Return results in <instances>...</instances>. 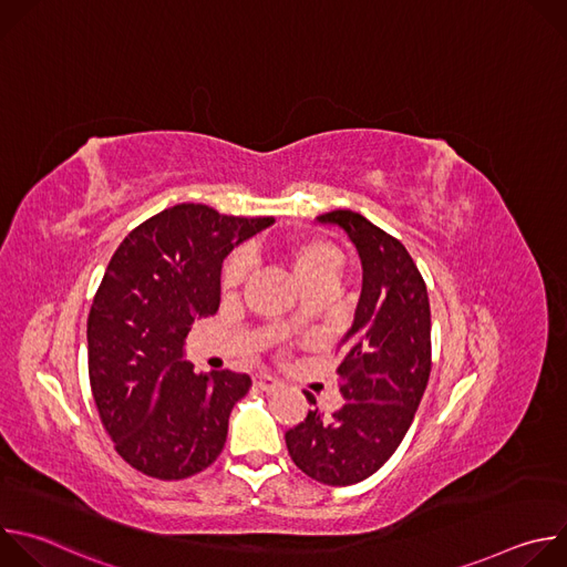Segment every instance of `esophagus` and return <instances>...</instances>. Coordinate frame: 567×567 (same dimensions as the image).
<instances>
[{"instance_id":"34e87169","label":"esophagus","mask_w":567,"mask_h":567,"mask_svg":"<svg viewBox=\"0 0 567 567\" xmlns=\"http://www.w3.org/2000/svg\"><path fill=\"white\" fill-rule=\"evenodd\" d=\"M254 385H256L258 390H262V392H276L282 383H280L278 379L269 377V374H258V377L254 379Z\"/></svg>"}]
</instances>
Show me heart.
Listing matches in <instances>:
<instances>
[{
    "label": "heart",
    "mask_w": 567,
    "mask_h": 567,
    "mask_svg": "<svg viewBox=\"0 0 567 567\" xmlns=\"http://www.w3.org/2000/svg\"><path fill=\"white\" fill-rule=\"evenodd\" d=\"M278 256L291 267L298 285L307 291L311 287H328L343 262L334 241L326 237H300L278 247ZM249 274V256L245 251L230 254L221 265L219 285L226 296L235 293Z\"/></svg>",
    "instance_id": "obj_1"
}]
</instances>
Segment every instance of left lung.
<instances>
[{
  "mask_svg": "<svg viewBox=\"0 0 567 567\" xmlns=\"http://www.w3.org/2000/svg\"><path fill=\"white\" fill-rule=\"evenodd\" d=\"M316 219L348 233L363 285L352 328L339 343L343 406L332 417L309 411L285 442L302 473L348 487L379 471L413 424L431 374V305L426 282L399 239L352 210ZM307 399L316 403L311 394Z\"/></svg>",
  "mask_w": 567,
  "mask_h": 567,
  "instance_id": "obj_1",
  "label": "left lung"
}]
</instances>
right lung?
I'll return each instance as SVG.
<instances>
[{"label": "right lung", "mask_w": 567, "mask_h": 567, "mask_svg": "<svg viewBox=\"0 0 567 567\" xmlns=\"http://www.w3.org/2000/svg\"><path fill=\"white\" fill-rule=\"evenodd\" d=\"M274 217L179 204L138 224L112 256L87 318L90 383L118 455L156 480H184L224 449L249 374H197L184 359L197 318L219 307L224 258Z\"/></svg>", "instance_id": "obj_1"}]
</instances>
